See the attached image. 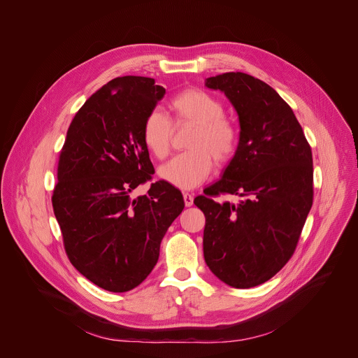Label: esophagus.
Returning a JSON list of instances; mask_svg holds the SVG:
<instances>
[{"instance_id":"esophagus-1","label":"esophagus","mask_w":358,"mask_h":358,"mask_svg":"<svg viewBox=\"0 0 358 358\" xmlns=\"http://www.w3.org/2000/svg\"><path fill=\"white\" fill-rule=\"evenodd\" d=\"M182 196H184V203H185V207H191L192 203H194V196H192V194H189V192H184V194H182Z\"/></svg>"}]
</instances>
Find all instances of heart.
Returning <instances> with one entry per match:
<instances>
[{
	"instance_id": "heart-1",
	"label": "heart",
	"mask_w": 358,
	"mask_h": 358,
	"mask_svg": "<svg viewBox=\"0 0 358 358\" xmlns=\"http://www.w3.org/2000/svg\"><path fill=\"white\" fill-rule=\"evenodd\" d=\"M174 124H191L188 151L162 167L160 176L167 182L191 189L206 181L218 166L227 164L238 147V130L227 119L225 106L220 99L201 89H185L170 100ZM144 145L159 160L169 157L171 151L173 123L160 110H151L141 127Z\"/></svg>"
}]
</instances>
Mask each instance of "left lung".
<instances>
[{
	"instance_id": "obj_1",
	"label": "left lung",
	"mask_w": 358,
	"mask_h": 358,
	"mask_svg": "<svg viewBox=\"0 0 358 358\" xmlns=\"http://www.w3.org/2000/svg\"><path fill=\"white\" fill-rule=\"evenodd\" d=\"M239 119V141L222 178L194 199L206 215L203 258L224 283L248 289L292 258L313 203L312 148L293 110L268 83L242 72L206 79ZM220 193L242 196L220 204Z\"/></svg>"
}]
</instances>
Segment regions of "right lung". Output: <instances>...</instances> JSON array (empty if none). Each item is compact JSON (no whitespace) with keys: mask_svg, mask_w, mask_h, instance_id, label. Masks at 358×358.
<instances>
[{"mask_svg":"<svg viewBox=\"0 0 358 358\" xmlns=\"http://www.w3.org/2000/svg\"><path fill=\"white\" fill-rule=\"evenodd\" d=\"M164 94L151 78L110 80L75 115L59 155L52 207L66 255L109 292H129L150 275L184 210L181 192L164 180L147 195H130L155 174L141 127Z\"/></svg>","mask_w":358,"mask_h":358,"instance_id":"right-lung-1","label":"right lung"}]
</instances>
